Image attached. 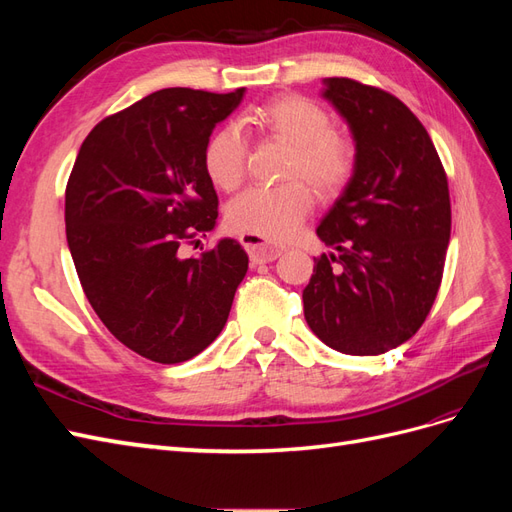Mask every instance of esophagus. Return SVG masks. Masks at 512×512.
Returning a JSON list of instances; mask_svg holds the SVG:
<instances>
[{
    "instance_id": "obj_1",
    "label": "esophagus",
    "mask_w": 512,
    "mask_h": 512,
    "mask_svg": "<svg viewBox=\"0 0 512 512\" xmlns=\"http://www.w3.org/2000/svg\"><path fill=\"white\" fill-rule=\"evenodd\" d=\"M241 245L245 247L247 254H250V260L254 262V265H262V262H273L275 258H280L284 254L282 247L269 245V243L260 241L258 237H252V235H241Z\"/></svg>"
}]
</instances>
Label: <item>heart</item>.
<instances>
[{
	"label": "heart",
	"instance_id": "heart-1",
	"mask_svg": "<svg viewBox=\"0 0 512 512\" xmlns=\"http://www.w3.org/2000/svg\"><path fill=\"white\" fill-rule=\"evenodd\" d=\"M262 134L290 145L284 177L292 179L273 188H250L239 194L226 209V224L241 235L260 241L290 239L307 213L314 196L299 178L320 196H331L348 183L356 162L350 138L333 130L331 115L303 96H280L245 119ZM247 141L237 126L215 130L203 151L205 173L215 188L237 190L245 175Z\"/></svg>",
	"mask_w": 512,
	"mask_h": 512
}]
</instances>
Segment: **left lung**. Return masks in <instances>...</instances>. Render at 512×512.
<instances>
[{
  "instance_id": "left-lung-1",
  "label": "left lung",
  "mask_w": 512,
  "mask_h": 512,
  "mask_svg": "<svg viewBox=\"0 0 512 512\" xmlns=\"http://www.w3.org/2000/svg\"><path fill=\"white\" fill-rule=\"evenodd\" d=\"M322 98L354 138L352 177L316 228L305 320L329 348L382 354L421 329L451 239L448 181L423 123L399 98L352 79H324Z\"/></svg>"
}]
</instances>
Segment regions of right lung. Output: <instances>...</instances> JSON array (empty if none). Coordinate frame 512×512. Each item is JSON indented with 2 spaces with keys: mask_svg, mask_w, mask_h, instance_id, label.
<instances>
[{
  "mask_svg": "<svg viewBox=\"0 0 512 512\" xmlns=\"http://www.w3.org/2000/svg\"><path fill=\"white\" fill-rule=\"evenodd\" d=\"M230 94L170 87L102 119L66 188V237L85 297L123 346L149 361L192 359L228 320L247 258L235 239L198 258L179 245L218 222L203 151L241 104Z\"/></svg>",
  "mask_w": 512,
  "mask_h": 512,
  "instance_id": "add662e5",
  "label": "right lung"
}]
</instances>
